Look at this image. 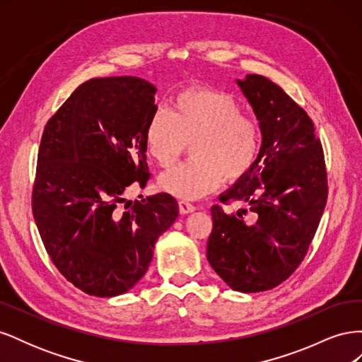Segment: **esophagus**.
<instances>
[{"label": "esophagus", "mask_w": 362, "mask_h": 362, "mask_svg": "<svg viewBox=\"0 0 362 362\" xmlns=\"http://www.w3.org/2000/svg\"><path fill=\"white\" fill-rule=\"evenodd\" d=\"M196 206L194 204H192V202H189V201H180V211L182 213V214H187V213H192V211H194L196 210Z\"/></svg>", "instance_id": "obj_1"}]
</instances>
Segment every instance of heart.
<instances>
[{
	"label": "heart",
	"instance_id": "1",
	"mask_svg": "<svg viewBox=\"0 0 362 362\" xmlns=\"http://www.w3.org/2000/svg\"><path fill=\"white\" fill-rule=\"evenodd\" d=\"M148 154L161 168H170L192 144V160L163 173V190L180 199H201L228 181L252 170L261 148L255 119L242 113L231 95L190 89L173 98L170 113L157 110L145 129Z\"/></svg>",
	"mask_w": 362,
	"mask_h": 362
}]
</instances>
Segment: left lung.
<instances>
[{
    "label": "left lung",
    "mask_w": 362,
    "mask_h": 362,
    "mask_svg": "<svg viewBox=\"0 0 362 362\" xmlns=\"http://www.w3.org/2000/svg\"><path fill=\"white\" fill-rule=\"evenodd\" d=\"M237 83L259 120L262 146L252 170L218 199L249 204L255 222L213 205L206 258L233 290L258 293L278 287L300 266L325 211L327 172L322 141L302 107L262 75Z\"/></svg>",
    "instance_id": "left-lung-1"
}]
</instances>
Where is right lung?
I'll list each match as a JSON object with an SVG mask.
<instances>
[{"label":"right lung","instance_id":"obj_1","mask_svg":"<svg viewBox=\"0 0 362 362\" xmlns=\"http://www.w3.org/2000/svg\"><path fill=\"white\" fill-rule=\"evenodd\" d=\"M156 92L137 76L93 78L43 129L33 216L54 266L90 296L133 288L178 216L177 199L164 192L119 208L128 185L144 189L149 180L144 137Z\"/></svg>","mask_w":362,"mask_h":362}]
</instances>
